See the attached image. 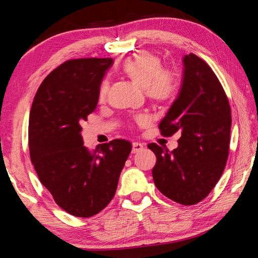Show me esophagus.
Listing matches in <instances>:
<instances>
[{
	"instance_id": "esophagus-1",
	"label": "esophagus",
	"mask_w": 258,
	"mask_h": 258,
	"mask_svg": "<svg viewBox=\"0 0 258 258\" xmlns=\"http://www.w3.org/2000/svg\"><path fill=\"white\" fill-rule=\"evenodd\" d=\"M132 146H133V148H132L133 154H138V152H140L143 149V145H141L140 142H133Z\"/></svg>"
}]
</instances>
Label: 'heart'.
Segmentation results:
<instances>
[{"label":"heart","instance_id":"1","mask_svg":"<svg viewBox=\"0 0 258 258\" xmlns=\"http://www.w3.org/2000/svg\"><path fill=\"white\" fill-rule=\"evenodd\" d=\"M120 73L133 84L142 87L147 99L156 106H166L177 95L180 84L176 74L164 68L159 56L150 52H139L128 56L121 63ZM108 91L109 83L103 81L98 93L100 102L106 101ZM137 121L146 125L148 118L140 116Z\"/></svg>","mask_w":258,"mask_h":258}]
</instances>
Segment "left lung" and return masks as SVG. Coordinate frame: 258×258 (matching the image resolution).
<instances>
[{
	"instance_id": "1",
	"label": "left lung",
	"mask_w": 258,
	"mask_h": 258,
	"mask_svg": "<svg viewBox=\"0 0 258 258\" xmlns=\"http://www.w3.org/2000/svg\"><path fill=\"white\" fill-rule=\"evenodd\" d=\"M180 94L160 121L163 137L180 131L178 147L150 143L157 163L155 184L177 204L191 206L207 197L221 178L229 157L231 108L224 89L212 68L194 53L183 58Z\"/></svg>"
}]
</instances>
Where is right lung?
I'll use <instances>...</instances> for the list:
<instances>
[{
    "mask_svg": "<svg viewBox=\"0 0 258 258\" xmlns=\"http://www.w3.org/2000/svg\"><path fill=\"white\" fill-rule=\"evenodd\" d=\"M111 58L64 61L35 94L29 113L30 160L43 185L71 215L91 217L106 208L132 145L116 139L95 150L83 145L82 124L98 104V93Z\"/></svg>",
    "mask_w": 258,
    "mask_h": 258,
    "instance_id": "add662e5",
    "label": "right lung"
}]
</instances>
